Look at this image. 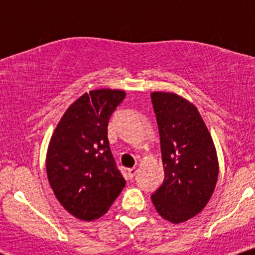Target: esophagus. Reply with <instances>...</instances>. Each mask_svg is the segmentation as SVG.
Masks as SVG:
<instances>
[{
  "instance_id": "1",
  "label": "esophagus",
  "mask_w": 255,
  "mask_h": 255,
  "mask_svg": "<svg viewBox=\"0 0 255 255\" xmlns=\"http://www.w3.org/2000/svg\"><path fill=\"white\" fill-rule=\"evenodd\" d=\"M127 172H128V176H129L130 178H133L136 175L137 169L136 168H130V169H128Z\"/></svg>"
}]
</instances>
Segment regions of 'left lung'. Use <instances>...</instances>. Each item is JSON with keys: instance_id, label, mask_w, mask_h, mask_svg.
<instances>
[{"instance_id": "obj_1", "label": "left lung", "mask_w": 255, "mask_h": 255, "mask_svg": "<svg viewBox=\"0 0 255 255\" xmlns=\"http://www.w3.org/2000/svg\"><path fill=\"white\" fill-rule=\"evenodd\" d=\"M151 101L165 175L151 199L163 218L177 224L194 217L209 203L218 177L217 153L192 103L168 92H153Z\"/></svg>"}]
</instances>
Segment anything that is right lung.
I'll list each match as a JSON object with an SVG mask.
<instances>
[{
  "label": "right lung",
  "mask_w": 255,
  "mask_h": 255,
  "mask_svg": "<svg viewBox=\"0 0 255 255\" xmlns=\"http://www.w3.org/2000/svg\"><path fill=\"white\" fill-rule=\"evenodd\" d=\"M125 97L120 90L85 93L64 113L51 136L49 183L64 209L83 221L103 216L126 186L108 139L110 116Z\"/></svg>",
  "instance_id": "1"
}]
</instances>
